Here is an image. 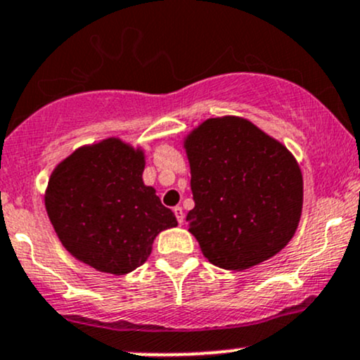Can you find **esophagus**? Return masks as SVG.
<instances>
[{"mask_svg": "<svg viewBox=\"0 0 360 360\" xmlns=\"http://www.w3.org/2000/svg\"><path fill=\"white\" fill-rule=\"evenodd\" d=\"M173 212H175V217L176 221H179V224H184V209L180 207V205H176V207H173Z\"/></svg>", "mask_w": 360, "mask_h": 360, "instance_id": "34e87169", "label": "esophagus"}]
</instances>
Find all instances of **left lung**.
Returning a JSON list of instances; mask_svg holds the SVG:
<instances>
[{
  "label": "left lung",
  "instance_id": "8db88e82",
  "mask_svg": "<svg viewBox=\"0 0 360 360\" xmlns=\"http://www.w3.org/2000/svg\"><path fill=\"white\" fill-rule=\"evenodd\" d=\"M188 231L209 262L250 269L281 252L300 224L302 176L292 155L240 117L205 120L185 141Z\"/></svg>",
  "mask_w": 360,
  "mask_h": 360
}]
</instances>
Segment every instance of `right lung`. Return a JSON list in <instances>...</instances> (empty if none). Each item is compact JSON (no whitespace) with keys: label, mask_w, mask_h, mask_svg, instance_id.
Returning <instances> with one entry per match:
<instances>
[{"label":"right lung","mask_w":360,"mask_h":360,"mask_svg":"<svg viewBox=\"0 0 360 360\" xmlns=\"http://www.w3.org/2000/svg\"><path fill=\"white\" fill-rule=\"evenodd\" d=\"M144 156L119 139L79 148L52 172L46 209L64 248L100 272L143 265L176 217L143 184Z\"/></svg>","instance_id":"add662e5"}]
</instances>
